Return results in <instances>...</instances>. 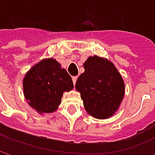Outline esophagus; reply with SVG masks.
<instances>
[{
	"instance_id": "34e87169",
	"label": "esophagus",
	"mask_w": 155,
	"mask_h": 155,
	"mask_svg": "<svg viewBox=\"0 0 155 155\" xmlns=\"http://www.w3.org/2000/svg\"><path fill=\"white\" fill-rule=\"evenodd\" d=\"M73 79V82H74V84L75 85V83H76V81H77V76H74V77L72 78Z\"/></svg>"
}]
</instances>
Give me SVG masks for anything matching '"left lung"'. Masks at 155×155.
Here are the masks:
<instances>
[{"label": "left lung", "mask_w": 155, "mask_h": 155, "mask_svg": "<svg viewBox=\"0 0 155 155\" xmlns=\"http://www.w3.org/2000/svg\"><path fill=\"white\" fill-rule=\"evenodd\" d=\"M84 73L75 88L81 93L88 114L104 119L118 109L125 95V84L116 66L106 58L90 56L83 64Z\"/></svg>", "instance_id": "1"}]
</instances>
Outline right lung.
I'll return each instance as SVG.
<instances>
[{
    "label": "right lung",
    "instance_id": "obj_1",
    "mask_svg": "<svg viewBox=\"0 0 155 155\" xmlns=\"http://www.w3.org/2000/svg\"><path fill=\"white\" fill-rule=\"evenodd\" d=\"M73 88L71 76L53 58L35 64L23 79L24 96L29 106L40 114L55 111L61 104L63 93Z\"/></svg>",
    "mask_w": 155,
    "mask_h": 155
}]
</instances>
